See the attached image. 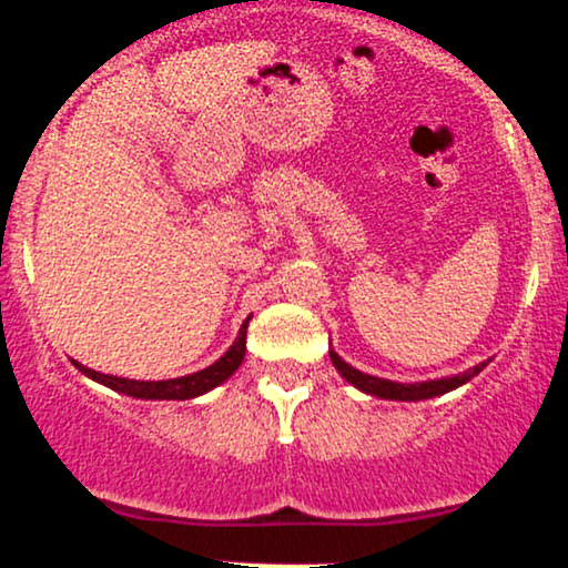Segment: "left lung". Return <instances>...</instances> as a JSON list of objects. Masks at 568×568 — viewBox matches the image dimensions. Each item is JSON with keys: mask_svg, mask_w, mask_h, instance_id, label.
Returning a JSON list of instances; mask_svg holds the SVG:
<instances>
[{"mask_svg": "<svg viewBox=\"0 0 568 568\" xmlns=\"http://www.w3.org/2000/svg\"><path fill=\"white\" fill-rule=\"evenodd\" d=\"M329 358L335 363V368L345 376L353 387H358L366 395L382 397V399H403V403H415V399H428V397H438L444 392H452L457 387H463L465 382H470L473 376H478L486 363H478V366L467 368L465 374L457 376H447V379H434V382H415V384H399V382H389V379H379V376L363 374L358 368H353L351 363H345L335 351H329Z\"/></svg>", "mask_w": 568, "mask_h": 568, "instance_id": "left-lung-1", "label": "left lung"}]
</instances>
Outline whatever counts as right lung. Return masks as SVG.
<instances>
[{"mask_svg": "<svg viewBox=\"0 0 568 568\" xmlns=\"http://www.w3.org/2000/svg\"><path fill=\"white\" fill-rule=\"evenodd\" d=\"M248 320H252V316H248ZM248 320L241 324L236 343L229 347V353H225L223 358H217L213 366L202 368V372L179 376V379L134 382V379H121V376L98 374V372H93V368L82 366V363H78V361H74V366H78L85 376H90L93 382H101L103 387H111L113 392H121V395H130L138 399H192V397L205 395V392L217 387V384H223L241 366V361H244V353H246Z\"/></svg>", "mask_w": 568, "mask_h": 568, "instance_id": "add662e5", "label": "right lung"}]
</instances>
